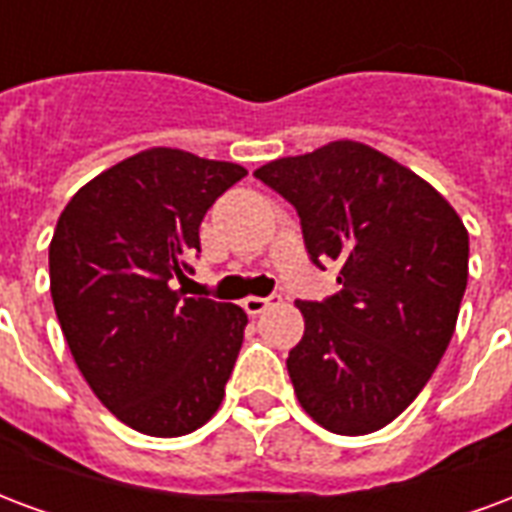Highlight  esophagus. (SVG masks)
Instances as JSON below:
<instances>
[{"label": "esophagus", "mask_w": 512, "mask_h": 512, "mask_svg": "<svg viewBox=\"0 0 512 512\" xmlns=\"http://www.w3.org/2000/svg\"><path fill=\"white\" fill-rule=\"evenodd\" d=\"M282 301V295H266V298H260V295H249V298H244V309L249 314H263L268 309V306H274Z\"/></svg>", "instance_id": "obj_1"}]
</instances>
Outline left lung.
Here are the masks:
<instances>
[{"mask_svg": "<svg viewBox=\"0 0 512 512\" xmlns=\"http://www.w3.org/2000/svg\"><path fill=\"white\" fill-rule=\"evenodd\" d=\"M255 179L298 211L314 266H342L339 293L295 301L306 320L287 355L295 396L333 434H372L410 407L448 350L467 227L431 184L355 140L268 162Z\"/></svg>", "mask_w": 512, "mask_h": 512, "instance_id": "obj_1", "label": "left lung"}]
</instances>
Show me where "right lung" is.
I'll return each instance as SVG.
<instances>
[{
	"instance_id": "1",
	"label": "right lung",
	"mask_w": 512,
	"mask_h": 512,
	"mask_svg": "<svg viewBox=\"0 0 512 512\" xmlns=\"http://www.w3.org/2000/svg\"><path fill=\"white\" fill-rule=\"evenodd\" d=\"M246 176L179 149L140 151L73 195L48 249L51 298L83 380L130 429L181 437L222 404L246 312L181 285L200 222Z\"/></svg>"
}]
</instances>
